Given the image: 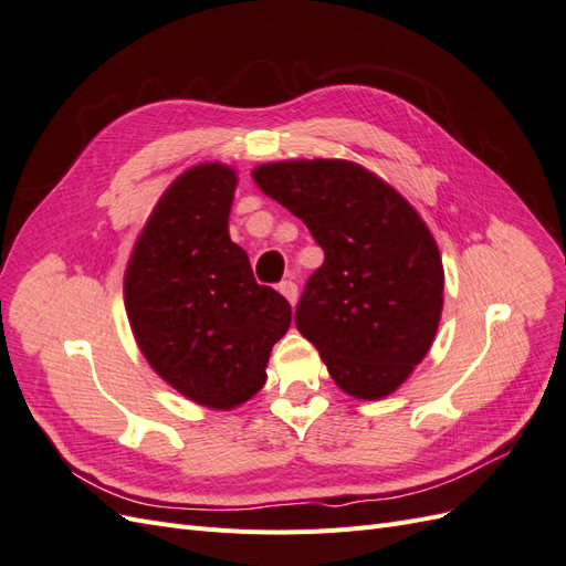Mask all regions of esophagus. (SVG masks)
I'll return each instance as SVG.
<instances>
[{
  "instance_id": "obj_1",
  "label": "esophagus",
  "mask_w": 566,
  "mask_h": 566,
  "mask_svg": "<svg viewBox=\"0 0 566 566\" xmlns=\"http://www.w3.org/2000/svg\"><path fill=\"white\" fill-rule=\"evenodd\" d=\"M279 293H281L290 304H293V306L297 304V283H295V281H290V279L283 281V283L279 285Z\"/></svg>"
}]
</instances>
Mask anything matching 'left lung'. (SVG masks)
Here are the masks:
<instances>
[{
	"label": "left lung",
	"mask_w": 566,
	"mask_h": 566,
	"mask_svg": "<svg viewBox=\"0 0 566 566\" xmlns=\"http://www.w3.org/2000/svg\"><path fill=\"white\" fill-rule=\"evenodd\" d=\"M252 179L325 254L297 304V331L349 397L397 391L441 318L443 266L430 229L397 188L349 160L269 163Z\"/></svg>",
	"instance_id": "obj_1"
}]
</instances>
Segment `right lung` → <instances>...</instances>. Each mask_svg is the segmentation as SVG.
<instances>
[{
    "label": "right lung",
    "instance_id": "right-lung-1",
    "mask_svg": "<svg viewBox=\"0 0 566 566\" xmlns=\"http://www.w3.org/2000/svg\"><path fill=\"white\" fill-rule=\"evenodd\" d=\"M235 169L202 163L169 184L136 238L125 310L150 368L214 410L245 403L266 382L290 304L252 276L229 235Z\"/></svg>",
    "mask_w": 566,
    "mask_h": 566
}]
</instances>
